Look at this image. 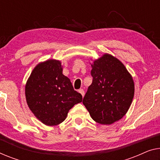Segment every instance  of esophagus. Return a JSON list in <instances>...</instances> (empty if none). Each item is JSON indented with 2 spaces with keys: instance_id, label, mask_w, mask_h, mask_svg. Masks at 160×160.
Segmentation results:
<instances>
[{
  "instance_id": "obj_1",
  "label": "esophagus",
  "mask_w": 160,
  "mask_h": 160,
  "mask_svg": "<svg viewBox=\"0 0 160 160\" xmlns=\"http://www.w3.org/2000/svg\"><path fill=\"white\" fill-rule=\"evenodd\" d=\"M78 92H79L82 95V97L84 96V95H85V91H84V90H83V89H80L79 90H78Z\"/></svg>"
}]
</instances>
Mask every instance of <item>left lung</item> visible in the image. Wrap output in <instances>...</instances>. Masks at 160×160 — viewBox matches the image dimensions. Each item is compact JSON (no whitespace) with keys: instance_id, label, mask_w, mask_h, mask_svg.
<instances>
[{"instance_id":"1","label":"left lung","mask_w":160,"mask_h":160,"mask_svg":"<svg viewBox=\"0 0 160 160\" xmlns=\"http://www.w3.org/2000/svg\"><path fill=\"white\" fill-rule=\"evenodd\" d=\"M92 82L82 103L91 118L101 124L120 120L128 111L134 94V83L125 66L106 54L92 65Z\"/></svg>"}]
</instances>
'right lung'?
<instances>
[{"label": "right lung", "mask_w": 160, "mask_h": 160, "mask_svg": "<svg viewBox=\"0 0 160 160\" xmlns=\"http://www.w3.org/2000/svg\"><path fill=\"white\" fill-rule=\"evenodd\" d=\"M25 93L30 110L47 126L65 121L74 105L82 96L74 90L70 79L62 74L61 62L49 59L33 70L26 85Z\"/></svg>", "instance_id": "1"}]
</instances>
